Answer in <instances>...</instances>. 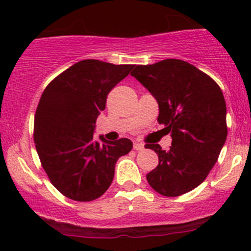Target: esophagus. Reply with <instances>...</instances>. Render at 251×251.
<instances>
[{"mask_svg": "<svg viewBox=\"0 0 251 251\" xmlns=\"http://www.w3.org/2000/svg\"><path fill=\"white\" fill-rule=\"evenodd\" d=\"M143 148L144 146L142 143H138V142H135V143H133V149H135V151H143Z\"/></svg>", "mask_w": 251, "mask_h": 251, "instance_id": "34e87169", "label": "esophagus"}]
</instances>
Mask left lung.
<instances>
[{
	"mask_svg": "<svg viewBox=\"0 0 251 251\" xmlns=\"http://www.w3.org/2000/svg\"><path fill=\"white\" fill-rule=\"evenodd\" d=\"M131 75L156 100L158 123L173 138L168 151L146 144L159 158L147 181L161 196L187 193L206 178L226 142L224 93L211 77L181 59L137 65Z\"/></svg>",
	"mask_w": 251,
	"mask_h": 251,
	"instance_id": "1",
	"label": "left lung"
}]
</instances>
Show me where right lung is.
Listing matches in <instances>:
<instances>
[{"label":"right lung","instance_id":"1","mask_svg":"<svg viewBox=\"0 0 251 251\" xmlns=\"http://www.w3.org/2000/svg\"><path fill=\"white\" fill-rule=\"evenodd\" d=\"M133 65L96 59L76 63L45 88L34 123V141L53 186L69 199L91 201L113 182L115 164L132 149L128 138L93 136L111 88Z\"/></svg>","mask_w":251,"mask_h":251}]
</instances>
